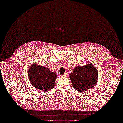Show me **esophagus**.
<instances>
[{"label":"esophagus","instance_id":"esophagus-1","mask_svg":"<svg viewBox=\"0 0 123 123\" xmlns=\"http://www.w3.org/2000/svg\"><path fill=\"white\" fill-rule=\"evenodd\" d=\"M66 75H67V74H66V73H65L63 75H62L61 76H63V77H65V76H66Z\"/></svg>","mask_w":123,"mask_h":123}]
</instances>
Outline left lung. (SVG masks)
<instances>
[{"instance_id": "1", "label": "left lung", "mask_w": 123, "mask_h": 123, "mask_svg": "<svg viewBox=\"0 0 123 123\" xmlns=\"http://www.w3.org/2000/svg\"><path fill=\"white\" fill-rule=\"evenodd\" d=\"M98 71L92 64L74 68L70 74L72 86L78 92L86 91L94 87L98 78Z\"/></svg>"}]
</instances>
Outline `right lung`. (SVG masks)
Wrapping results in <instances>:
<instances>
[{
	"mask_svg": "<svg viewBox=\"0 0 123 123\" xmlns=\"http://www.w3.org/2000/svg\"><path fill=\"white\" fill-rule=\"evenodd\" d=\"M28 77L36 88L47 92L54 87L57 75L48 68L34 64L29 69Z\"/></svg>",
	"mask_w": 123,
	"mask_h": 123,
	"instance_id": "add662e5",
	"label": "right lung"
}]
</instances>
